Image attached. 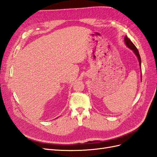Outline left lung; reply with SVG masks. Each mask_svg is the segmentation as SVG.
Returning <instances> with one entry per match:
<instances>
[{"instance_id": "left-lung-1", "label": "left lung", "mask_w": 157, "mask_h": 157, "mask_svg": "<svg viewBox=\"0 0 157 157\" xmlns=\"http://www.w3.org/2000/svg\"><path fill=\"white\" fill-rule=\"evenodd\" d=\"M124 41H125V43H126V44L127 45V47L128 48H129L131 49V50H132L134 53L136 54V55L137 56V59H138V60H139V62H140V66L141 67V57H140V53H139V51L137 50V48H136V47L134 45V44L131 41V40H129L127 36H126L124 37ZM142 77V76H141Z\"/></svg>"}]
</instances>
